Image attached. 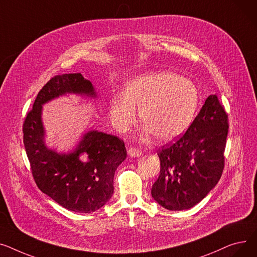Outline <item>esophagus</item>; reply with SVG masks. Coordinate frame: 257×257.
Wrapping results in <instances>:
<instances>
[{
	"instance_id": "34e87169",
	"label": "esophagus",
	"mask_w": 257,
	"mask_h": 257,
	"mask_svg": "<svg viewBox=\"0 0 257 257\" xmlns=\"http://www.w3.org/2000/svg\"><path fill=\"white\" fill-rule=\"evenodd\" d=\"M127 154L132 158H137V157H140L142 155V150L138 147H131L127 150Z\"/></svg>"
}]
</instances>
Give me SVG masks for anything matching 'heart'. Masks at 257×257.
I'll list each match as a JSON object with an SVG mask.
<instances>
[{
    "label": "heart",
    "instance_id": "b5f03b06",
    "mask_svg": "<svg viewBox=\"0 0 257 257\" xmlns=\"http://www.w3.org/2000/svg\"><path fill=\"white\" fill-rule=\"evenodd\" d=\"M124 95L115 96L110 108L111 121L124 133L136 122L140 109L144 132L153 133L162 142L183 135L192 124L199 104L198 89L190 80L170 71L141 74L131 80Z\"/></svg>",
    "mask_w": 257,
    "mask_h": 257
}]
</instances>
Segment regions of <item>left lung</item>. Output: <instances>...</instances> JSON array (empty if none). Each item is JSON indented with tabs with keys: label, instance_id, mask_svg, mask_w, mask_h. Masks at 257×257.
I'll return each instance as SVG.
<instances>
[{
	"label": "left lung",
	"instance_id": "left-lung-1",
	"mask_svg": "<svg viewBox=\"0 0 257 257\" xmlns=\"http://www.w3.org/2000/svg\"><path fill=\"white\" fill-rule=\"evenodd\" d=\"M227 134V114L217 95H209L187 132L158 154L161 170L153 198L169 210L200 202L221 178Z\"/></svg>",
	"mask_w": 257,
	"mask_h": 257
}]
</instances>
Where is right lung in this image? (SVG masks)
<instances>
[{
  "instance_id": "obj_1",
  "label": "right lung",
  "mask_w": 257,
  "mask_h": 257,
  "mask_svg": "<svg viewBox=\"0 0 257 257\" xmlns=\"http://www.w3.org/2000/svg\"><path fill=\"white\" fill-rule=\"evenodd\" d=\"M96 97L91 82L81 73L55 75L37 94L27 114L24 145L37 187L61 206L90 214L102 207L114 193V174L126 158L124 142L98 131L83 135L68 154H59L45 144L42 105L65 94Z\"/></svg>"
}]
</instances>
